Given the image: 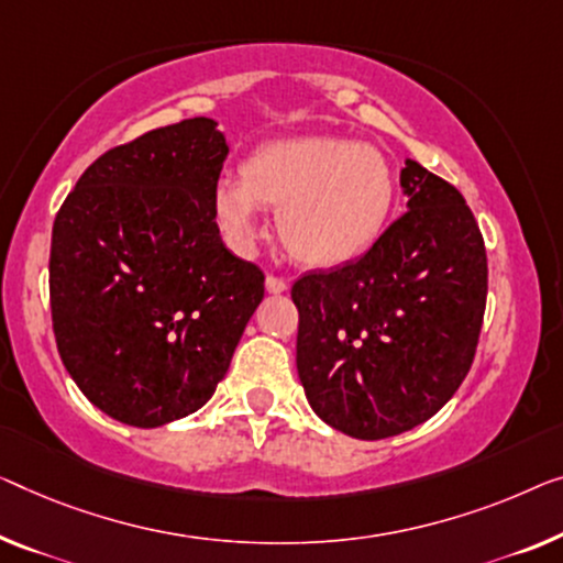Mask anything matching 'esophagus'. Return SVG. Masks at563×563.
<instances>
[{
    "label": "esophagus",
    "instance_id": "esophagus-1",
    "mask_svg": "<svg viewBox=\"0 0 563 563\" xmlns=\"http://www.w3.org/2000/svg\"><path fill=\"white\" fill-rule=\"evenodd\" d=\"M265 288H267V292H275V296H280V292L288 290V280L278 278V275H267Z\"/></svg>",
    "mask_w": 563,
    "mask_h": 563
}]
</instances>
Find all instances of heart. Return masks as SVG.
Segmentation results:
<instances>
[{"label":"heart","mask_w":563,"mask_h":563,"mask_svg":"<svg viewBox=\"0 0 563 563\" xmlns=\"http://www.w3.org/2000/svg\"><path fill=\"white\" fill-rule=\"evenodd\" d=\"M394 201L391 169L374 146L335 136L267 141L242 162V179L212 189L217 224L238 253L263 238L260 207L278 209V232L303 265L333 267L379 240Z\"/></svg>","instance_id":"b5f03b06"}]
</instances>
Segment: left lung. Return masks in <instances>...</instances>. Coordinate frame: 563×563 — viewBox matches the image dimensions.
I'll return each mask as SVG.
<instances>
[{"instance_id": "left-lung-1", "label": "left lung", "mask_w": 563, "mask_h": 563, "mask_svg": "<svg viewBox=\"0 0 563 563\" xmlns=\"http://www.w3.org/2000/svg\"><path fill=\"white\" fill-rule=\"evenodd\" d=\"M407 212L368 253L292 283L296 364L313 412L349 438L384 440L438 415L470 372L488 257L460 191L412 158Z\"/></svg>"}]
</instances>
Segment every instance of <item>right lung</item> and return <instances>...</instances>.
<instances>
[{"mask_svg":"<svg viewBox=\"0 0 563 563\" xmlns=\"http://www.w3.org/2000/svg\"><path fill=\"white\" fill-rule=\"evenodd\" d=\"M230 154L187 119L98 156L63 201L49 247L57 351L108 417L162 427L207 405L265 296L220 238L212 189Z\"/></svg>","mask_w":563,"mask_h":563,"instance_id":"obj_1","label":"right lung"}]
</instances>
